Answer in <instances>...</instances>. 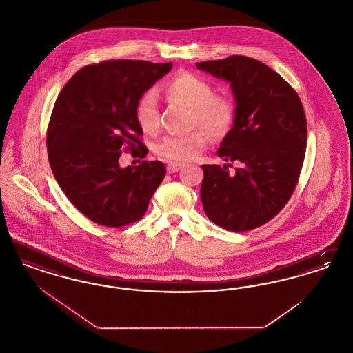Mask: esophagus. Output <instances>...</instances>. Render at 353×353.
<instances>
[{
    "mask_svg": "<svg viewBox=\"0 0 353 353\" xmlns=\"http://www.w3.org/2000/svg\"><path fill=\"white\" fill-rule=\"evenodd\" d=\"M181 167H183V164H180V163H169L167 165V170H168V173H176L181 169Z\"/></svg>",
    "mask_w": 353,
    "mask_h": 353,
    "instance_id": "34e87169",
    "label": "esophagus"
}]
</instances>
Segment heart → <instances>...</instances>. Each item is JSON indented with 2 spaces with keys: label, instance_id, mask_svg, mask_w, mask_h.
<instances>
[{
  "label": "heart",
  "instance_id": "1",
  "mask_svg": "<svg viewBox=\"0 0 353 353\" xmlns=\"http://www.w3.org/2000/svg\"><path fill=\"white\" fill-rule=\"evenodd\" d=\"M169 98L189 104L193 110L192 123L206 127L212 134H222L230 127L234 107L226 97L214 95L213 85L201 77L180 72L164 84ZM134 118L145 134H153L160 125L159 99L153 90L145 91L136 103ZM210 143V134L205 128H197L186 134H167L154 147L156 153L168 161L185 163L196 159Z\"/></svg>",
  "mask_w": 353,
  "mask_h": 353
}]
</instances>
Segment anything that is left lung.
Instances as JSON below:
<instances>
[{
  "label": "left lung",
  "mask_w": 353,
  "mask_h": 353,
  "mask_svg": "<svg viewBox=\"0 0 353 353\" xmlns=\"http://www.w3.org/2000/svg\"><path fill=\"white\" fill-rule=\"evenodd\" d=\"M196 66L230 83L234 124L217 153L239 163L230 175V163L202 165V206L221 228L248 232L274 219L298 184L307 144L302 101L278 72L245 55Z\"/></svg>",
  "instance_id": "1"
}]
</instances>
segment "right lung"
Listing matches in <instances>:
<instances>
[{
  "label": "right lung",
  "mask_w": 353,
  "mask_h": 353,
  "mask_svg": "<svg viewBox=\"0 0 353 353\" xmlns=\"http://www.w3.org/2000/svg\"><path fill=\"white\" fill-rule=\"evenodd\" d=\"M170 68V62L104 61L81 68L57 98L46 139L51 170L71 203L98 225L141 219L165 177L161 161L120 168L119 157L148 153L134 107Z\"/></svg>",
  "instance_id": "1"
}]
</instances>
